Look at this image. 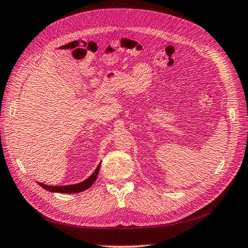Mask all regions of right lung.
<instances>
[{
    "label": "right lung",
    "instance_id": "1",
    "mask_svg": "<svg viewBox=\"0 0 248 248\" xmlns=\"http://www.w3.org/2000/svg\"><path fill=\"white\" fill-rule=\"evenodd\" d=\"M100 164H98V167L96 168L95 171L93 174L90 176L88 179H86L85 181H82L80 183L78 184H73V185H66V186H49V185H46L43 183H39L38 184L42 187V188L46 189L48 191L51 192H62V193H78L80 191H84L88 188H90V186H92V184L95 182V180L98 176L99 172V169H100Z\"/></svg>",
    "mask_w": 248,
    "mask_h": 248
}]
</instances>
